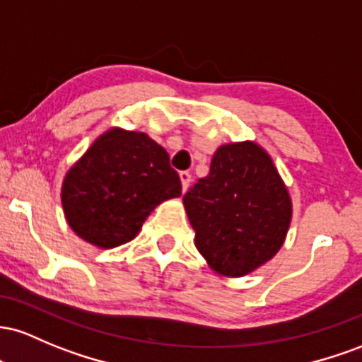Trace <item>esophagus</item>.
<instances>
[{"mask_svg":"<svg viewBox=\"0 0 362 362\" xmlns=\"http://www.w3.org/2000/svg\"><path fill=\"white\" fill-rule=\"evenodd\" d=\"M180 177H181V185H182V189H188L189 186V181H192V174L188 173V170H182V173H180Z\"/></svg>","mask_w":362,"mask_h":362,"instance_id":"esophagus-1","label":"esophagus"}]
</instances>
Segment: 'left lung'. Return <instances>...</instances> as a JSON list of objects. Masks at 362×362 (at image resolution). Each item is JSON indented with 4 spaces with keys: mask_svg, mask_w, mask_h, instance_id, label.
Instances as JSON below:
<instances>
[{
    "mask_svg": "<svg viewBox=\"0 0 362 362\" xmlns=\"http://www.w3.org/2000/svg\"><path fill=\"white\" fill-rule=\"evenodd\" d=\"M198 251L227 277H243L274 257L292 205L269 153L253 141L222 145L209 176L182 197Z\"/></svg>",
    "mask_w": 362,
    "mask_h": 362,
    "instance_id": "8db88e82",
    "label": "left lung"
}]
</instances>
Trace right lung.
<instances>
[{"label": "right lung", "mask_w": 362, "mask_h": 362, "mask_svg": "<svg viewBox=\"0 0 362 362\" xmlns=\"http://www.w3.org/2000/svg\"><path fill=\"white\" fill-rule=\"evenodd\" d=\"M181 194L169 153L140 132L111 129L93 141L61 189L68 224L99 247L132 241L159 203Z\"/></svg>", "instance_id": "add662e5"}]
</instances>
